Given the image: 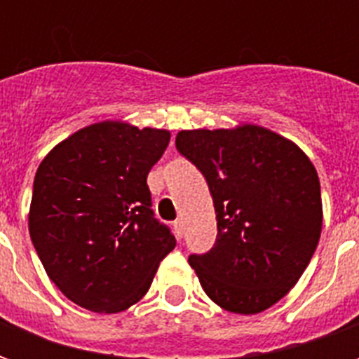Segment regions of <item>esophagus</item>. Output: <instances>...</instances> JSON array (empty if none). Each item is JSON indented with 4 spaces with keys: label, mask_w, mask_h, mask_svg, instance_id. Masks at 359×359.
I'll use <instances>...</instances> for the list:
<instances>
[{
    "label": "esophagus",
    "mask_w": 359,
    "mask_h": 359,
    "mask_svg": "<svg viewBox=\"0 0 359 359\" xmlns=\"http://www.w3.org/2000/svg\"><path fill=\"white\" fill-rule=\"evenodd\" d=\"M175 234H177L179 238H182V234H184V221H182V219H177V221H175Z\"/></svg>",
    "instance_id": "1"
}]
</instances>
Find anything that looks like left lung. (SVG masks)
<instances>
[{
	"mask_svg": "<svg viewBox=\"0 0 359 359\" xmlns=\"http://www.w3.org/2000/svg\"><path fill=\"white\" fill-rule=\"evenodd\" d=\"M175 144L208 180L217 215L215 246L188 264L223 309L265 311L298 283L321 236L316 167L292 140L250 123L180 130Z\"/></svg>",
	"mask_w": 359,
	"mask_h": 359,
	"instance_id": "8db88e82",
	"label": "left lung"
}]
</instances>
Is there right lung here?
Instances as JSON below:
<instances>
[{"label": "right lung", "instance_id": "add662e5", "mask_svg": "<svg viewBox=\"0 0 359 359\" xmlns=\"http://www.w3.org/2000/svg\"><path fill=\"white\" fill-rule=\"evenodd\" d=\"M171 133L102 121L43 157L28 231L48 277L76 306L125 311L148 292L175 236L151 211L148 172Z\"/></svg>", "mask_w": 359, "mask_h": 359}]
</instances>
